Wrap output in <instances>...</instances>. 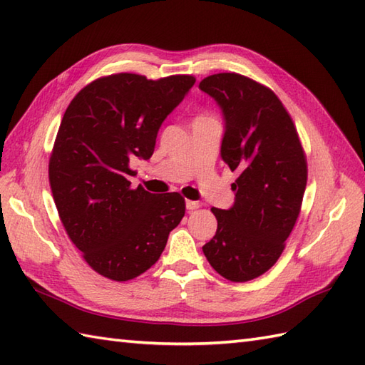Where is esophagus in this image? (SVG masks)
<instances>
[{
  "mask_svg": "<svg viewBox=\"0 0 365 365\" xmlns=\"http://www.w3.org/2000/svg\"><path fill=\"white\" fill-rule=\"evenodd\" d=\"M187 210L188 212H192V210H197V208L200 207V204L199 202H196V200H187Z\"/></svg>",
  "mask_w": 365,
  "mask_h": 365,
  "instance_id": "obj_1",
  "label": "esophagus"
}]
</instances>
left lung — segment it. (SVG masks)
Wrapping results in <instances>:
<instances>
[{
    "label": "left lung",
    "instance_id": "8db88e82",
    "mask_svg": "<svg viewBox=\"0 0 365 365\" xmlns=\"http://www.w3.org/2000/svg\"><path fill=\"white\" fill-rule=\"evenodd\" d=\"M199 89L221 108V158L238 173L235 202L212 208L218 229L202 251L216 273L246 282L281 257L304 196L306 155L290 114L263 84L230 72L207 76Z\"/></svg>",
    "mask_w": 365,
    "mask_h": 365
}]
</instances>
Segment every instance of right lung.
<instances>
[{
	"label": "right lung",
	"instance_id": "obj_1",
	"mask_svg": "<svg viewBox=\"0 0 365 365\" xmlns=\"http://www.w3.org/2000/svg\"><path fill=\"white\" fill-rule=\"evenodd\" d=\"M195 83L191 75L115 73L89 83L67 106L50 187L68 238L98 274L118 282L143 274L182 221L185 199L133 190L130 163L152 157L163 120Z\"/></svg>",
	"mask_w": 365,
	"mask_h": 365
}]
</instances>
